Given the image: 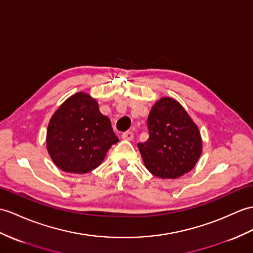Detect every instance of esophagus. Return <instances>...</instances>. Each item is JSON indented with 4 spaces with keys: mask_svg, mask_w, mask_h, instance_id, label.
I'll list each match as a JSON object with an SVG mask.
<instances>
[{
    "mask_svg": "<svg viewBox=\"0 0 253 253\" xmlns=\"http://www.w3.org/2000/svg\"><path fill=\"white\" fill-rule=\"evenodd\" d=\"M122 138L124 139V140L130 141V140H132V139H133V133H132L131 131H125V132H123V134H122Z\"/></svg>",
    "mask_w": 253,
    "mask_h": 253,
    "instance_id": "34e87169",
    "label": "esophagus"
}]
</instances>
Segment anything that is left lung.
I'll return each instance as SVG.
<instances>
[{
    "label": "left lung",
    "mask_w": 253,
    "mask_h": 253,
    "mask_svg": "<svg viewBox=\"0 0 253 253\" xmlns=\"http://www.w3.org/2000/svg\"><path fill=\"white\" fill-rule=\"evenodd\" d=\"M149 139L138 143L145 167L155 177L175 179L187 173L202 155L201 132L174 99L161 98L148 117Z\"/></svg>",
    "instance_id": "1"
}]
</instances>
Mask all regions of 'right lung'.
I'll use <instances>...</instances> for the list:
<instances>
[{
    "mask_svg": "<svg viewBox=\"0 0 253 253\" xmlns=\"http://www.w3.org/2000/svg\"><path fill=\"white\" fill-rule=\"evenodd\" d=\"M119 142L109 117L85 92L68 98L49 121L46 146L55 165L66 172L86 173L102 163Z\"/></svg>",
    "mask_w": 253,
    "mask_h": 253,
    "instance_id": "1",
    "label": "right lung"
}]
</instances>
